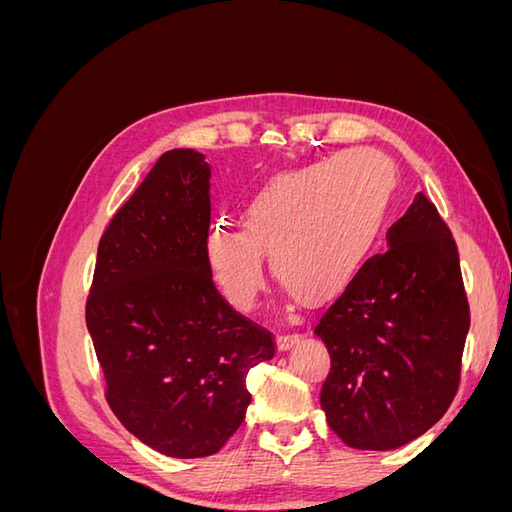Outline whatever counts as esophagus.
<instances>
[{
  "label": "esophagus",
  "instance_id": "esophagus-1",
  "mask_svg": "<svg viewBox=\"0 0 512 512\" xmlns=\"http://www.w3.org/2000/svg\"><path fill=\"white\" fill-rule=\"evenodd\" d=\"M301 335L299 333H284V335H277V348H280L282 352L290 350L294 344H299Z\"/></svg>",
  "mask_w": 512,
  "mask_h": 512
}]
</instances>
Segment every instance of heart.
I'll list each match as a JSON object with an SVG mask.
<instances>
[{"label": "heart", "instance_id": "1", "mask_svg": "<svg viewBox=\"0 0 512 512\" xmlns=\"http://www.w3.org/2000/svg\"><path fill=\"white\" fill-rule=\"evenodd\" d=\"M393 162L376 149L277 175L247 200L241 228L218 224L205 258L224 299L247 312L265 286V258L294 299L322 303L342 292L374 250L395 194Z\"/></svg>", "mask_w": 512, "mask_h": 512}]
</instances>
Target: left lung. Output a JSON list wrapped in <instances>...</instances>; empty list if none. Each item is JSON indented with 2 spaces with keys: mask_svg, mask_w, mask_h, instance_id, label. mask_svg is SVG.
<instances>
[{
  "mask_svg": "<svg viewBox=\"0 0 512 512\" xmlns=\"http://www.w3.org/2000/svg\"><path fill=\"white\" fill-rule=\"evenodd\" d=\"M386 241L314 329L331 356L320 406L359 451H393L440 421L470 329L455 239L423 192Z\"/></svg>",
  "mask_w": 512,
  "mask_h": 512,
  "instance_id": "left-lung-1",
  "label": "left lung"
}]
</instances>
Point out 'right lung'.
<instances>
[{
    "instance_id": "add662e5",
    "label": "right lung",
    "mask_w": 512,
    "mask_h": 512,
    "mask_svg": "<svg viewBox=\"0 0 512 512\" xmlns=\"http://www.w3.org/2000/svg\"><path fill=\"white\" fill-rule=\"evenodd\" d=\"M209 179L203 153H164L102 235L85 309L108 406L177 459L220 451L252 401L247 371L275 354L211 280Z\"/></svg>"
}]
</instances>
